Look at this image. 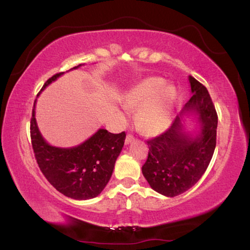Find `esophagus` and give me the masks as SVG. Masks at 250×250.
<instances>
[{
  "instance_id": "esophagus-1",
  "label": "esophagus",
  "mask_w": 250,
  "mask_h": 250,
  "mask_svg": "<svg viewBox=\"0 0 250 250\" xmlns=\"http://www.w3.org/2000/svg\"><path fill=\"white\" fill-rule=\"evenodd\" d=\"M133 142H135V138L133 137V135L128 134L125 138V145H129V144H132Z\"/></svg>"
}]
</instances>
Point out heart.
Returning <instances> with one entry per match:
<instances>
[{"label": "heart", "instance_id": "heart-1", "mask_svg": "<svg viewBox=\"0 0 250 250\" xmlns=\"http://www.w3.org/2000/svg\"><path fill=\"white\" fill-rule=\"evenodd\" d=\"M177 91L164 79L150 77L123 95L122 103L128 111H135V125L147 136H156L167 130L173 118Z\"/></svg>", "mask_w": 250, "mask_h": 250}]
</instances>
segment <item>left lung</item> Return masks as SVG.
<instances>
[{
  "instance_id": "left-lung-1",
  "label": "left lung",
  "mask_w": 250,
  "mask_h": 250,
  "mask_svg": "<svg viewBox=\"0 0 250 250\" xmlns=\"http://www.w3.org/2000/svg\"><path fill=\"white\" fill-rule=\"evenodd\" d=\"M191 99L167 132L147 142L148 158L142 171L152 190L177 196L193 187L203 176L216 146L217 114L203 84L189 76ZM193 116L198 130L188 132L186 117Z\"/></svg>"
}]
</instances>
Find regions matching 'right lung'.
<instances>
[{
  "instance_id": "right-lung-1",
  "label": "right lung",
  "mask_w": 250,
  "mask_h": 250,
  "mask_svg": "<svg viewBox=\"0 0 250 250\" xmlns=\"http://www.w3.org/2000/svg\"><path fill=\"white\" fill-rule=\"evenodd\" d=\"M81 65L72 69H78ZM62 74L63 72L57 73L48 79L42 91ZM36 101L34 102L30 120V138L35 158L43 176L57 191L68 198L81 201L98 196L112 177L115 161L124 146L125 132L112 134L100 128L78 146L69 148L51 146L39 132L35 117Z\"/></svg>"
}]
</instances>
